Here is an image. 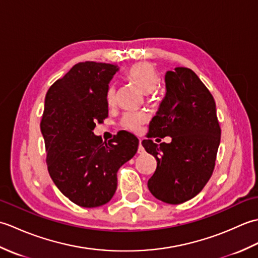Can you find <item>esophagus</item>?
I'll list each match as a JSON object with an SVG mask.
<instances>
[{
	"label": "esophagus",
	"mask_w": 258,
	"mask_h": 258,
	"mask_svg": "<svg viewBox=\"0 0 258 258\" xmlns=\"http://www.w3.org/2000/svg\"><path fill=\"white\" fill-rule=\"evenodd\" d=\"M138 153L139 154H144L145 151H144V147L142 145V140H140L139 142V149H138Z\"/></svg>",
	"instance_id": "1"
}]
</instances>
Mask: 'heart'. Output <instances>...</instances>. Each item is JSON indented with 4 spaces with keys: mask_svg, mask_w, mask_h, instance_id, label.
<instances>
[{
    "mask_svg": "<svg viewBox=\"0 0 258 258\" xmlns=\"http://www.w3.org/2000/svg\"><path fill=\"white\" fill-rule=\"evenodd\" d=\"M126 78L139 87L144 94H151L160 85V75L155 67L149 62H140L132 65L126 71ZM116 100V90L114 85H109L106 91V102L108 105H113ZM146 116L138 112H128L123 115L120 119V126L131 132H139L141 126L145 123Z\"/></svg>",
    "mask_w": 258,
    "mask_h": 258,
    "instance_id": "heart-1",
    "label": "heart"
}]
</instances>
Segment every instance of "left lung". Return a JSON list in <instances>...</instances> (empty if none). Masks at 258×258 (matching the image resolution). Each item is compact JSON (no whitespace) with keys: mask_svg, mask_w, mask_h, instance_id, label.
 <instances>
[{"mask_svg":"<svg viewBox=\"0 0 258 258\" xmlns=\"http://www.w3.org/2000/svg\"><path fill=\"white\" fill-rule=\"evenodd\" d=\"M165 86V97L150 122L149 138L171 136V143L158 146L149 139L142 145L157 162L147 182L150 191L175 205L193 199L211 178L221 127L213 95L190 69L168 71Z\"/></svg>","mask_w":258,"mask_h":258,"instance_id":"left-lung-1","label":"left lung"}]
</instances>
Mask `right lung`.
<instances>
[{"label":"right lung","mask_w":258,"mask_h":258,"mask_svg":"<svg viewBox=\"0 0 258 258\" xmlns=\"http://www.w3.org/2000/svg\"><path fill=\"white\" fill-rule=\"evenodd\" d=\"M116 65L75 64L45 96L41 132L45 142L50 176L62 194L82 207L111 201L117 187V171L139 147L136 136L120 131L103 142L93 133L108 115L106 91Z\"/></svg>","instance_id":"obj_1"}]
</instances>
